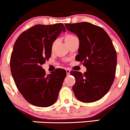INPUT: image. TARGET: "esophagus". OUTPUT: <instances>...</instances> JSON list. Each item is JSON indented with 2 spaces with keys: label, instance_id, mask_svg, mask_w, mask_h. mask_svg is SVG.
Returning <instances> with one entry per match:
<instances>
[{
  "label": "esophagus",
  "instance_id": "esophagus-1",
  "mask_svg": "<svg viewBox=\"0 0 130 130\" xmlns=\"http://www.w3.org/2000/svg\"><path fill=\"white\" fill-rule=\"evenodd\" d=\"M66 71L67 75H69V74H70L71 70H70V69H66Z\"/></svg>",
  "mask_w": 130,
  "mask_h": 130
}]
</instances>
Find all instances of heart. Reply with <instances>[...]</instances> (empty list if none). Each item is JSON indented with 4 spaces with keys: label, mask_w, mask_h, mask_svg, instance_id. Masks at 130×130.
I'll return each instance as SVG.
<instances>
[{
    "label": "heart",
    "mask_w": 130,
    "mask_h": 130,
    "mask_svg": "<svg viewBox=\"0 0 130 130\" xmlns=\"http://www.w3.org/2000/svg\"><path fill=\"white\" fill-rule=\"evenodd\" d=\"M64 41L66 43V44L68 45V46L76 39H78L77 37H76L75 35H73L68 34L66 35L64 37ZM56 45H57V40H55L54 42H53V43H52V45H51V50L52 51H54L55 50V48L56 47Z\"/></svg>",
    "instance_id": "1"
}]
</instances>
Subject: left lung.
<instances>
[{"mask_svg": "<svg viewBox=\"0 0 130 130\" xmlns=\"http://www.w3.org/2000/svg\"><path fill=\"white\" fill-rule=\"evenodd\" d=\"M65 26L78 36L79 49L75 59L87 68L83 74L71 71L76 79L73 92L82 102L99 101L108 92L115 78L117 54L111 39L103 28L87 22Z\"/></svg>", "mask_w": 130, "mask_h": 130, "instance_id": "obj_1", "label": "left lung"}]
</instances>
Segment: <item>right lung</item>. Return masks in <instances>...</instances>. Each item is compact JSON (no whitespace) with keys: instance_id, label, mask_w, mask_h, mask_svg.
Wrapping results in <instances>:
<instances>
[{"instance_id":"obj_1","label":"right lung","mask_w":130,"mask_h":130,"mask_svg":"<svg viewBox=\"0 0 130 130\" xmlns=\"http://www.w3.org/2000/svg\"><path fill=\"white\" fill-rule=\"evenodd\" d=\"M61 31L62 23L37 24L24 31L15 42L10 60L11 71L18 89L26 101L37 107L56 102L66 71L56 69L46 74L42 66L51 56V45Z\"/></svg>"}]
</instances>
